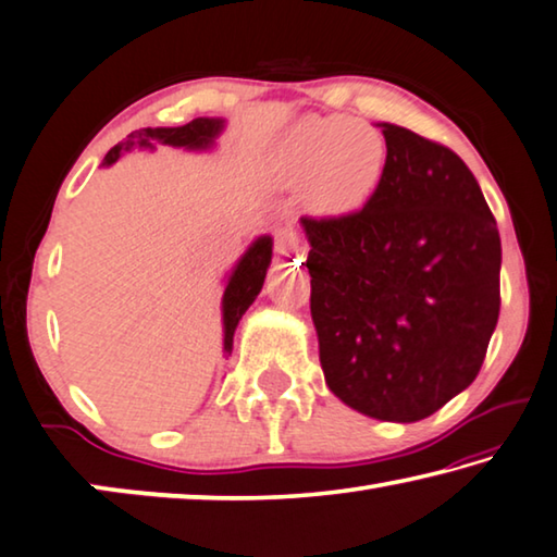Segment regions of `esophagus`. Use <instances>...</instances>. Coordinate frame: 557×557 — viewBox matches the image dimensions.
<instances>
[{
    "instance_id": "1",
    "label": "esophagus",
    "mask_w": 557,
    "mask_h": 557,
    "mask_svg": "<svg viewBox=\"0 0 557 557\" xmlns=\"http://www.w3.org/2000/svg\"><path fill=\"white\" fill-rule=\"evenodd\" d=\"M278 253H284V257H294V253H300V236L290 230H281L278 232Z\"/></svg>"
}]
</instances>
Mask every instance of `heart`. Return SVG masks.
Instances as JSON below:
<instances>
[{"mask_svg":"<svg viewBox=\"0 0 557 557\" xmlns=\"http://www.w3.org/2000/svg\"><path fill=\"white\" fill-rule=\"evenodd\" d=\"M385 162V138L375 127L345 115H315L288 133L278 175L290 187L308 185L313 212L343 216L358 212L375 195Z\"/></svg>","mask_w":557,"mask_h":557,"instance_id":"heart-1","label":"heart"}]
</instances>
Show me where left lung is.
Returning a JSON list of instances; mask_svg holds the SVG:
<instances>
[{
    "mask_svg": "<svg viewBox=\"0 0 557 557\" xmlns=\"http://www.w3.org/2000/svg\"><path fill=\"white\" fill-rule=\"evenodd\" d=\"M385 175L362 209L304 216L327 387L417 422L476 380L500 311V236L457 152L382 123Z\"/></svg>",
    "mask_w": 557,
    "mask_h": 557,
    "instance_id": "obj_1",
    "label": "left lung"
}]
</instances>
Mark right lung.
<instances>
[{
  "label": "right lung",
  "mask_w": 557,
  "mask_h": 557,
  "mask_svg": "<svg viewBox=\"0 0 557 557\" xmlns=\"http://www.w3.org/2000/svg\"><path fill=\"white\" fill-rule=\"evenodd\" d=\"M222 131V121H214V117H195L193 123L180 125V127H140L127 135L123 143H117L111 152L106 154L103 165H111L117 158H121L123 150H131L133 145L138 148H152V143L162 145H175V148H209L216 133ZM271 261V239L263 236L257 244L251 246L249 251L244 253L239 267L234 269L230 284L224 290V350L232 352L234 343V331L239 325L242 315L246 308L253 304V298L259 296L263 286V278H267V269Z\"/></svg>",
  "instance_id": "right-lung-1"
}]
</instances>
